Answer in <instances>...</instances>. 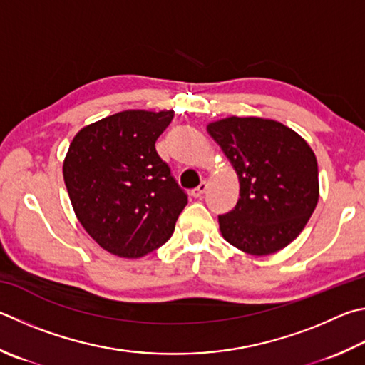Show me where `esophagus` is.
<instances>
[{"label": "esophagus", "mask_w": 365, "mask_h": 365, "mask_svg": "<svg viewBox=\"0 0 365 365\" xmlns=\"http://www.w3.org/2000/svg\"><path fill=\"white\" fill-rule=\"evenodd\" d=\"M205 190H207V182H201L200 187H196L195 190H191V196H193V197H201L205 193Z\"/></svg>", "instance_id": "34e87169"}]
</instances>
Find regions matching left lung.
<instances>
[{
    "label": "left lung",
    "mask_w": 365,
    "mask_h": 365,
    "mask_svg": "<svg viewBox=\"0 0 365 365\" xmlns=\"http://www.w3.org/2000/svg\"><path fill=\"white\" fill-rule=\"evenodd\" d=\"M240 178V200L218 215L222 236L250 255H269L302 233L319 200L309 145L273 119L225 118L207 125Z\"/></svg>",
    "instance_id": "8db88e82"
}]
</instances>
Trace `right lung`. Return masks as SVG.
Returning <instances> with one entry per match:
<instances>
[{"instance_id":"1","label":"right lung","mask_w":365,"mask_h":365,"mask_svg":"<svg viewBox=\"0 0 365 365\" xmlns=\"http://www.w3.org/2000/svg\"><path fill=\"white\" fill-rule=\"evenodd\" d=\"M174 111L128 110L78 132L63 180L79 223L110 254L138 258L168 242L188 196L155 148Z\"/></svg>"}]
</instances>
